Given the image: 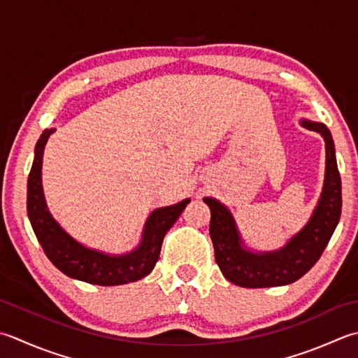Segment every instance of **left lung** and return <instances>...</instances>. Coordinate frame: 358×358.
<instances>
[{
	"mask_svg": "<svg viewBox=\"0 0 358 358\" xmlns=\"http://www.w3.org/2000/svg\"><path fill=\"white\" fill-rule=\"evenodd\" d=\"M301 125L320 133L326 144V172L323 191L309 222L290 237L282 248L255 251L245 245L229 209L213 197L203 201L211 209L209 236L214 245L215 262L223 276L247 289L287 285L298 281L323 255L338 225L341 214V178L335 158L331 131L321 122L301 119Z\"/></svg>",
	"mask_w": 358,
	"mask_h": 358,
	"instance_id": "1",
	"label": "left lung"
}]
</instances>
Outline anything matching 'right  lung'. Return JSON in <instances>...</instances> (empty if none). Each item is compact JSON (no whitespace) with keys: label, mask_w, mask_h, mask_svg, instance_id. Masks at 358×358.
I'll use <instances>...</instances> for the list:
<instances>
[{"label":"right lung","mask_w":358,"mask_h":358,"mask_svg":"<svg viewBox=\"0 0 358 358\" xmlns=\"http://www.w3.org/2000/svg\"><path fill=\"white\" fill-rule=\"evenodd\" d=\"M55 129H46L35 144L32 169L27 178V217L48 259L66 276L96 285H121L149 275L159 257L167 231L183 213L189 199L158 208L147 217L138 247L124 255H108L88 248L69 236L49 213L41 185V164L48 138Z\"/></svg>","instance_id":"obj_1"}]
</instances>
